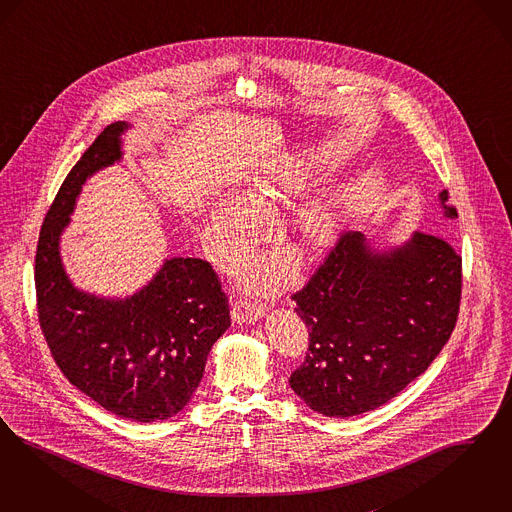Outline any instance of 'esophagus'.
<instances>
[{
    "instance_id": "obj_1",
    "label": "esophagus",
    "mask_w": 512,
    "mask_h": 512,
    "mask_svg": "<svg viewBox=\"0 0 512 512\" xmlns=\"http://www.w3.org/2000/svg\"><path fill=\"white\" fill-rule=\"evenodd\" d=\"M262 313H264V305L254 302L250 298H237L231 307V317L239 324L258 321V317H262Z\"/></svg>"
}]
</instances>
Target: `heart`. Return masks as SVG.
I'll list each match as a JSON object with an SVG mask.
<instances>
[{"label":"heart","mask_w":512,"mask_h":512,"mask_svg":"<svg viewBox=\"0 0 512 512\" xmlns=\"http://www.w3.org/2000/svg\"><path fill=\"white\" fill-rule=\"evenodd\" d=\"M303 182L300 174L292 169H279V171L258 180L252 190L248 191V201L252 209L262 214H275L281 209L292 195L302 190ZM336 214L330 205L322 201H313L305 205L284 229L286 247L292 252L296 262L321 252L330 247L336 239ZM262 235V228L248 209L247 203L241 199H229L220 205L210 218L207 229V243L212 258L222 265H233L245 258L254 248ZM281 271V264H271L260 267V277L273 279Z\"/></svg>","instance_id":"b5f03b06"}]
</instances>
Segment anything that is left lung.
<instances>
[{"label":"left lung","mask_w":512,"mask_h":512,"mask_svg":"<svg viewBox=\"0 0 512 512\" xmlns=\"http://www.w3.org/2000/svg\"><path fill=\"white\" fill-rule=\"evenodd\" d=\"M444 190L440 201L448 218ZM461 256L446 237L416 231L376 252L359 231L341 233L311 279L292 294L309 330L302 364L288 379L303 402L328 417L359 416L421 376L454 332Z\"/></svg>","instance_id":"obj_1"}]
</instances>
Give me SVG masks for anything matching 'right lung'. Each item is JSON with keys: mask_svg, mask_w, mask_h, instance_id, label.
<instances>
[{"mask_svg": "<svg viewBox=\"0 0 512 512\" xmlns=\"http://www.w3.org/2000/svg\"><path fill=\"white\" fill-rule=\"evenodd\" d=\"M125 129L127 123L117 121L96 136L45 214L36 298L41 332L66 379L115 416L150 423L184 410L231 317L220 277L199 258L167 260L152 283L127 300H100L66 277L60 233L85 180L121 159Z\"/></svg>", "mask_w": 512, "mask_h": 512, "instance_id": "right-lung-1", "label": "right lung"}]
</instances>
